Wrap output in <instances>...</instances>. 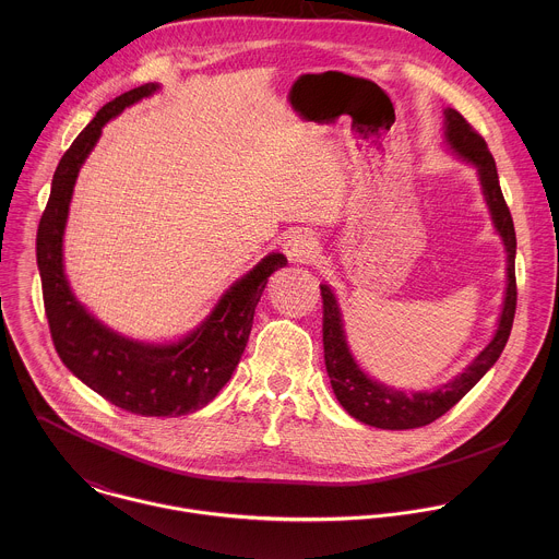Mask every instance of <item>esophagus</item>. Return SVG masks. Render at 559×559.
<instances>
[{
	"label": "esophagus",
	"mask_w": 559,
	"mask_h": 559,
	"mask_svg": "<svg viewBox=\"0 0 559 559\" xmlns=\"http://www.w3.org/2000/svg\"><path fill=\"white\" fill-rule=\"evenodd\" d=\"M284 251H286L290 262L306 264V262H312L319 255V242H317L312 235L297 233V235L288 237V240L284 242Z\"/></svg>",
	"instance_id": "34e87169"
}]
</instances>
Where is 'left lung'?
<instances>
[{
  "label": "left lung",
  "mask_w": 559,
  "mask_h": 559,
  "mask_svg": "<svg viewBox=\"0 0 559 559\" xmlns=\"http://www.w3.org/2000/svg\"><path fill=\"white\" fill-rule=\"evenodd\" d=\"M443 140L445 146L459 157L476 167L484 202L490 213L495 233L506 249V293L501 304V314L492 340L479 350L478 357L454 379L439 385L432 392H406L385 385L359 366L355 359L344 317L331 286L320 284L322 295V344H324V366L331 379V390L344 411L374 428L383 430H408L432 424L443 413H448L459 400L463 399L479 379L495 366L499 359L512 329L516 310V277H514V255H516V235L512 215L503 200L495 159L472 124L452 107L443 109Z\"/></svg>",
  "instance_id": "8db88e82"
}]
</instances>
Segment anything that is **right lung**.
I'll return each mask as SVG.
<instances>
[{
	"instance_id": "1",
	"label": "right lung",
	"mask_w": 559,
	"mask_h": 559,
	"mask_svg": "<svg viewBox=\"0 0 559 559\" xmlns=\"http://www.w3.org/2000/svg\"><path fill=\"white\" fill-rule=\"evenodd\" d=\"M159 87V83H144L103 105L64 153L38 226L36 260L45 312L62 364L98 396L129 413L178 417L206 406L230 381L247 346L262 290L288 260L280 251L264 255L219 297L193 331L165 344L127 337L78 301L64 271V230L81 165L111 118L153 96Z\"/></svg>"
}]
</instances>
